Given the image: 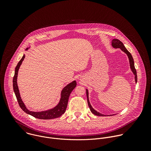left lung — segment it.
<instances>
[{
  "mask_svg": "<svg viewBox=\"0 0 151 151\" xmlns=\"http://www.w3.org/2000/svg\"><path fill=\"white\" fill-rule=\"evenodd\" d=\"M112 47L114 48H120L122 51H124L128 56V59H129V62H130V68H131V70L133 72V74L134 75L135 77V81L136 82H137V72H136V70L135 69V67H134V60H133V58L132 55V54H130V52H129L125 47V46L124 45V44H122V42H121L118 39H114L112 40ZM86 93H87V101H88V106L90 107V111L91 112L96 115H97V116H106L105 115H103V114H101L100 113H99V112L96 111V110H94L93 107L91 106L90 101H89V98H88V90L87 89L86 90ZM112 116V115H111Z\"/></svg>",
  "mask_w": 151,
  "mask_h": 151,
  "instance_id": "8db88e82",
  "label": "left lung"
}]
</instances>
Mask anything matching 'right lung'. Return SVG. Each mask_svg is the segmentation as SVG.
Instances as JSON below:
<instances>
[{
  "label": "right lung",
  "mask_w": 151,
  "mask_h": 151,
  "mask_svg": "<svg viewBox=\"0 0 151 151\" xmlns=\"http://www.w3.org/2000/svg\"><path fill=\"white\" fill-rule=\"evenodd\" d=\"M29 48H27L26 50H27ZM25 58V55L23 56L22 58L20 60V61L17 64V65L15 69V74L13 78V88L15 93V94L16 96L18 103L19 104V107H21L22 110L25 112L26 114H29L35 118L40 119H54L56 118H58L60 116H61L66 111V107L68 103V100L70 96V94L71 92L73 91V90L75 88L76 86V81H73V82H70L68 85H67L65 87H64L61 93V98L60 100L58 103V104L54 107V108L49 109L48 111H42V112H32L28 110L26 107L23 103V101L21 100V98L20 97L18 87L17 85V75L18 70L19 69V67L21 66V63H22L23 61L24 60Z\"/></svg>",
  "instance_id": "obj_1"
}]
</instances>
